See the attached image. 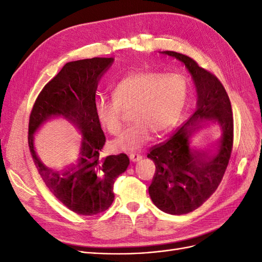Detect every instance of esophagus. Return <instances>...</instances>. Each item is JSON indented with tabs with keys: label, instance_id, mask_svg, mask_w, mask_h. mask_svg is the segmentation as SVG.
I'll use <instances>...</instances> for the list:
<instances>
[{
	"label": "esophagus",
	"instance_id": "34e87169",
	"mask_svg": "<svg viewBox=\"0 0 262 262\" xmlns=\"http://www.w3.org/2000/svg\"><path fill=\"white\" fill-rule=\"evenodd\" d=\"M129 157H130V160H131L132 162H139V161L142 160V155L137 154V153H131V154L129 155Z\"/></svg>",
	"mask_w": 262,
	"mask_h": 262
}]
</instances>
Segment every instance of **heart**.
Wrapping results in <instances>:
<instances>
[{
	"instance_id": "heart-1",
	"label": "heart",
	"mask_w": 262,
	"mask_h": 262,
	"mask_svg": "<svg viewBox=\"0 0 262 262\" xmlns=\"http://www.w3.org/2000/svg\"><path fill=\"white\" fill-rule=\"evenodd\" d=\"M188 94L186 77L179 73L162 74L138 71L124 76L114 87V98L99 96L94 112L108 132L120 133L124 110H133L136 122L114 141L117 150L136 152L152 138L163 137L176 125Z\"/></svg>"
}]
</instances>
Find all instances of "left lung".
Wrapping results in <instances>:
<instances>
[{
  "label": "left lung",
  "instance_id": "left-lung-1",
  "mask_svg": "<svg viewBox=\"0 0 262 262\" xmlns=\"http://www.w3.org/2000/svg\"><path fill=\"white\" fill-rule=\"evenodd\" d=\"M185 64L196 91V109L188 121L164 143L150 148L147 157L155 163L148 187L150 199L165 213L181 215L202 205L217 189L231 158L234 120L231 101L224 86L209 71L188 55L163 51ZM210 120L221 130L219 147L214 155L198 152L189 146L192 134Z\"/></svg>",
  "mask_w": 262,
  "mask_h": 262
}]
</instances>
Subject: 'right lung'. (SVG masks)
I'll return each mask as SVG.
<instances>
[{
    "mask_svg": "<svg viewBox=\"0 0 262 262\" xmlns=\"http://www.w3.org/2000/svg\"><path fill=\"white\" fill-rule=\"evenodd\" d=\"M113 62L114 58H93L67 63L38 95L29 117L28 145L39 175L61 203L81 215H95L112 205L115 181L130 164L123 153L99 156L106 137L94 112L95 96ZM55 116L73 123L82 136L77 160L62 170L46 166L33 146V134Z\"/></svg>",
    "mask_w": 262,
    "mask_h": 262,
    "instance_id": "obj_1",
    "label": "right lung"
}]
</instances>
